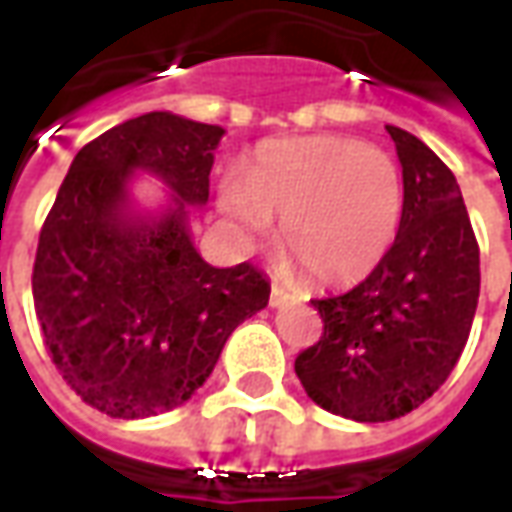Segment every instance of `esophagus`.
I'll return each mask as SVG.
<instances>
[{
  "instance_id": "esophagus-1",
  "label": "esophagus",
  "mask_w": 512,
  "mask_h": 512,
  "mask_svg": "<svg viewBox=\"0 0 512 512\" xmlns=\"http://www.w3.org/2000/svg\"><path fill=\"white\" fill-rule=\"evenodd\" d=\"M285 299H288V288L279 279H271V307H279Z\"/></svg>"
}]
</instances>
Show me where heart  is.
Listing matches in <instances>:
<instances>
[{
	"label": "heart",
	"mask_w": 512,
	"mask_h": 512,
	"mask_svg": "<svg viewBox=\"0 0 512 512\" xmlns=\"http://www.w3.org/2000/svg\"><path fill=\"white\" fill-rule=\"evenodd\" d=\"M219 200L244 233L279 222V249L304 277L340 285L365 277L395 244L403 178L395 158L343 136L277 139L255 150Z\"/></svg>",
	"instance_id": "heart-1"
}]
</instances>
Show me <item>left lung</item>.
<instances>
[{"label":"left lung","mask_w":512,"mask_h":512,"mask_svg":"<svg viewBox=\"0 0 512 512\" xmlns=\"http://www.w3.org/2000/svg\"><path fill=\"white\" fill-rule=\"evenodd\" d=\"M403 167L395 244L356 288L312 299L321 340L296 356L304 392L356 422L406 417L458 365L480 296V246L450 167L386 126Z\"/></svg>","instance_id":"left-lung-1"}]
</instances>
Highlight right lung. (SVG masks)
<instances>
[{
    "instance_id": "obj_1",
    "label": "right lung",
    "mask_w": 512,
    "mask_h": 512,
    "mask_svg": "<svg viewBox=\"0 0 512 512\" xmlns=\"http://www.w3.org/2000/svg\"><path fill=\"white\" fill-rule=\"evenodd\" d=\"M222 128L150 112L76 153L40 227L32 299L65 384L117 419L186 403L235 326L268 304L252 263L208 266L186 230V201L208 202ZM147 168L179 194L161 220L125 211V183Z\"/></svg>"
}]
</instances>
